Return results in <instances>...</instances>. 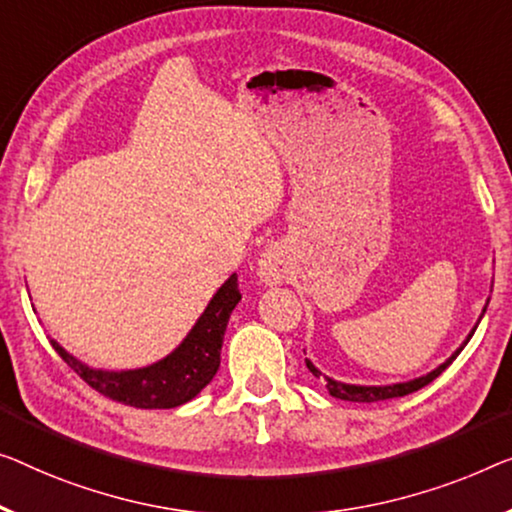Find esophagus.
Listing matches in <instances>:
<instances>
[{
  "mask_svg": "<svg viewBox=\"0 0 512 512\" xmlns=\"http://www.w3.org/2000/svg\"><path fill=\"white\" fill-rule=\"evenodd\" d=\"M257 273H259V278H262V282H266V285H280V282L287 276V264H285V259L280 257V253H276V250H266L262 259H259Z\"/></svg>",
  "mask_w": 512,
  "mask_h": 512,
  "instance_id": "34e87169",
  "label": "esophagus"
}]
</instances>
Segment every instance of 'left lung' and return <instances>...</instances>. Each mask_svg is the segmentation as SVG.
<instances>
[{"instance_id":"1","label":"left lung","mask_w":512,"mask_h":512,"mask_svg":"<svg viewBox=\"0 0 512 512\" xmlns=\"http://www.w3.org/2000/svg\"><path fill=\"white\" fill-rule=\"evenodd\" d=\"M487 303H490V299H487ZM487 303H485L483 312H480L476 326H474V329H471V333L467 335V340H464L462 345L457 347L455 352H453L451 356H448L444 363L437 365V368H434L432 372H427V375H423V377H416V379H409V381H398V384L361 386V384H345V381H338V379H333V377H329V375H324V372L319 370L317 365L310 361V358H305V365H308V370L312 372V377H317V379L324 377V381H326V391H329V393L333 395V398H338V400H349V402H379V400H388V398H402V395H409V393L418 391V388H423V386L430 384V381L437 379V377L441 375V372H444V370L448 368V365H451V363L455 361L457 354L462 352L464 345H467V342L471 340V335H474V331L478 329L480 319H483L485 310H487Z\"/></svg>"}]
</instances>
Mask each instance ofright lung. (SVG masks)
<instances>
[{"mask_svg": "<svg viewBox=\"0 0 512 512\" xmlns=\"http://www.w3.org/2000/svg\"><path fill=\"white\" fill-rule=\"evenodd\" d=\"M241 301L239 280L232 273L186 338L160 361L135 370H98L68 354L57 340H50L55 352L105 398L137 409H172L186 404L209 384L220 368V349L232 310Z\"/></svg>", "mask_w": 512, "mask_h": 512, "instance_id": "add662e5", "label": "right lung"}]
</instances>
